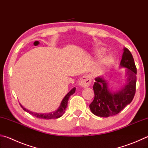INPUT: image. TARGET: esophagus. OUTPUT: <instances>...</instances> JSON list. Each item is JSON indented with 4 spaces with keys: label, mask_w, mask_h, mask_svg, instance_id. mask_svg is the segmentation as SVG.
<instances>
[{
    "label": "esophagus",
    "mask_w": 148,
    "mask_h": 148,
    "mask_svg": "<svg viewBox=\"0 0 148 148\" xmlns=\"http://www.w3.org/2000/svg\"><path fill=\"white\" fill-rule=\"evenodd\" d=\"M90 83H91L90 77L88 76H87V75L82 76L79 81V85L84 88L89 87L90 85Z\"/></svg>",
    "instance_id": "34e87169"
}]
</instances>
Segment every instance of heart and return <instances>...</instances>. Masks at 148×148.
Masks as SVG:
<instances>
[{
	"label": "heart",
	"mask_w": 148,
	"mask_h": 148,
	"mask_svg": "<svg viewBox=\"0 0 148 148\" xmlns=\"http://www.w3.org/2000/svg\"><path fill=\"white\" fill-rule=\"evenodd\" d=\"M98 52L100 53V54H101L102 53H103V49H102V48H100V49H99L98 50ZM109 61H110V58H107V60H106V63L109 62Z\"/></svg>",
	"instance_id": "1"
}]
</instances>
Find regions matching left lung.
<instances>
[{
  "label": "left lung",
  "mask_w": 148,
  "mask_h": 148,
  "mask_svg": "<svg viewBox=\"0 0 148 148\" xmlns=\"http://www.w3.org/2000/svg\"><path fill=\"white\" fill-rule=\"evenodd\" d=\"M120 66L125 67L127 82L122 89L118 92H111L107 83L103 77L95 78L93 90L95 98L89 105L91 112L100 117L114 116L123 110L132 101L136 92V67L132 54L127 48H124Z\"/></svg>",
  "instance_id": "obj_1"
}]
</instances>
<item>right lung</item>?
I'll return each instance as SVG.
<instances>
[{"label": "right lung", "instance_id": "right-lung-1", "mask_svg": "<svg viewBox=\"0 0 148 148\" xmlns=\"http://www.w3.org/2000/svg\"><path fill=\"white\" fill-rule=\"evenodd\" d=\"M75 91H76V88H72V89L65 96V97L63 98V100H62V101H61L60 107H59V109L57 110V111L53 112H50V113H48V114L36 113V112H33L32 111H28L27 109H26L25 107H23L21 105H20V106L23 109L24 111L28 112V113L33 115V116H36L37 118H38V119H47V120L52 119H58V118L61 117L64 114V112L65 111V109L67 107V103H68V100L70 98V96L73 95V94L75 92Z\"/></svg>", "mask_w": 148, "mask_h": 148}]
</instances>
